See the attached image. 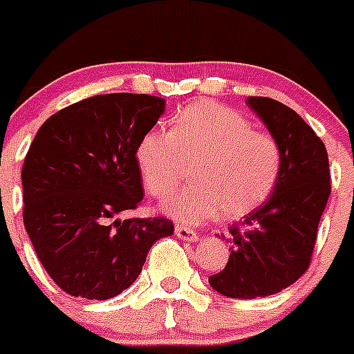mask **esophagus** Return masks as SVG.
I'll return each mask as SVG.
<instances>
[{
    "label": "esophagus",
    "instance_id": "obj_1",
    "mask_svg": "<svg viewBox=\"0 0 354 354\" xmlns=\"http://www.w3.org/2000/svg\"><path fill=\"white\" fill-rule=\"evenodd\" d=\"M175 235L179 236V239H183V241H187V242L198 241V235H196V233H194L191 228H187V226H180V225L175 226Z\"/></svg>",
    "mask_w": 354,
    "mask_h": 354
}]
</instances>
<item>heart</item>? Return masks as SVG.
<instances>
[{
  "instance_id": "obj_1",
  "label": "heart",
  "mask_w": 354,
  "mask_h": 354,
  "mask_svg": "<svg viewBox=\"0 0 354 354\" xmlns=\"http://www.w3.org/2000/svg\"><path fill=\"white\" fill-rule=\"evenodd\" d=\"M135 160L152 196H163L183 177L184 161L194 168L191 186L168 194L161 209L186 223L221 212H251L274 191L283 170V151L272 135L256 131L244 113L202 100L171 121L170 131L149 129L138 140Z\"/></svg>"
}]
</instances>
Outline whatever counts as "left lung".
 <instances>
[{
    "mask_svg": "<svg viewBox=\"0 0 354 354\" xmlns=\"http://www.w3.org/2000/svg\"><path fill=\"white\" fill-rule=\"evenodd\" d=\"M248 105L281 145L283 170L270 198L223 235L232 252L209 283L225 297L251 300L283 291L309 268L332 186L325 144L293 109L263 96H249Z\"/></svg>",
    "mask_w": 354,
    "mask_h": 354,
    "instance_id": "1",
    "label": "left lung"
}]
</instances>
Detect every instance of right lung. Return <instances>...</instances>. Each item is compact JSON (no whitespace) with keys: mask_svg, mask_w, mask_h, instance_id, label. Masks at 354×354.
<instances>
[{"mask_svg":"<svg viewBox=\"0 0 354 354\" xmlns=\"http://www.w3.org/2000/svg\"><path fill=\"white\" fill-rule=\"evenodd\" d=\"M165 112V100L112 93L47 119L22 165L24 226L40 263L71 297L106 300L128 290L167 217H131L144 198L135 149Z\"/></svg>","mask_w":354,"mask_h":354,"instance_id":"right-lung-1","label":"right lung"}]
</instances>
